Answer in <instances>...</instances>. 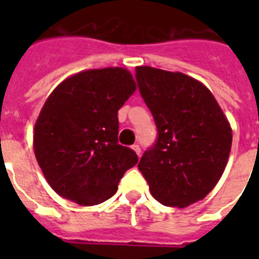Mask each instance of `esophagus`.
<instances>
[{
	"label": "esophagus",
	"instance_id": "esophagus-1",
	"mask_svg": "<svg viewBox=\"0 0 259 259\" xmlns=\"http://www.w3.org/2000/svg\"><path fill=\"white\" fill-rule=\"evenodd\" d=\"M132 149H133L134 152H136V153L138 154V156L141 154V148H140V146H138V145H133V146H132Z\"/></svg>",
	"mask_w": 259,
	"mask_h": 259
}]
</instances>
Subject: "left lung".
<instances>
[{
	"mask_svg": "<svg viewBox=\"0 0 259 259\" xmlns=\"http://www.w3.org/2000/svg\"><path fill=\"white\" fill-rule=\"evenodd\" d=\"M136 76L158 130L138 169L156 200L188 207L204 199L225 172L233 142L229 119L192 76L149 66L136 67Z\"/></svg>",
	"mask_w": 259,
	"mask_h": 259,
	"instance_id": "8db88e82",
	"label": "left lung"
}]
</instances>
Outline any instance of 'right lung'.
<instances>
[{"instance_id":"add662e5","label":"right lung","mask_w":259,"mask_h":259,"mask_svg":"<svg viewBox=\"0 0 259 259\" xmlns=\"http://www.w3.org/2000/svg\"><path fill=\"white\" fill-rule=\"evenodd\" d=\"M122 67L80 71L47 98L33 129L34 156L59 196L95 205L117 192L136 152L118 144V110L134 94Z\"/></svg>"}]
</instances>
